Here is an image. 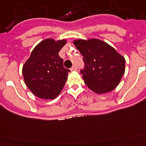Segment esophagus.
Wrapping results in <instances>:
<instances>
[{
    "label": "esophagus",
    "mask_w": 146,
    "mask_h": 146,
    "mask_svg": "<svg viewBox=\"0 0 146 146\" xmlns=\"http://www.w3.org/2000/svg\"><path fill=\"white\" fill-rule=\"evenodd\" d=\"M77 70H78V68H77L76 65H73L72 67V68H71V71H72V72H76Z\"/></svg>",
    "instance_id": "obj_1"
}]
</instances>
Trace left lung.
Returning a JSON list of instances; mask_svg holds the SVG:
<instances>
[{"mask_svg":"<svg viewBox=\"0 0 146 146\" xmlns=\"http://www.w3.org/2000/svg\"><path fill=\"white\" fill-rule=\"evenodd\" d=\"M74 44L83 56L81 73L86 85L99 94L115 89L125 72V58L100 39H77Z\"/></svg>","mask_w":146,"mask_h":146,"instance_id":"obj_1","label":"left lung"}]
</instances>
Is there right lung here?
I'll use <instances>...</instances> for the list:
<instances>
[{
	"instance_id": "1",
	"label": "right lung",
	"mask_w": 146,
	"mask_h": 146,
	"mask_svg": "<svg viewBox=\"0 0 146 146\" xmlns=\"http://www.w3.org/2000/svg\"><path fill=\"white\" fill-rule=\"evenodd\" d=\"M65 43V39H45L35 47L23 65L25 84L38 98L54 99L62 90L70 72L58 55Z\"/></svg>"
}]
</instances>
